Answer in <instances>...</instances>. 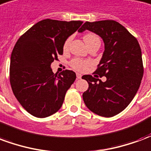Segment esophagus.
Here are the masks:
<instances>
[{"instance_id": "1", "label": "esophagus", "mask_w": 151, "mask_h": 151, "mask_svg": "<svg viewBox=\"0 0 151 151\" xmlns=\"http://www.w3.org/2000/svg\"><path fill=\"white\" fill-rule=\"evenodd\" d=\"M77 78L78 79L82 78V74H81V73H77Z\"/></svg>"}]
</instances>
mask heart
I'll list each match as a JSON object with an SVG mask.
<instances>
[{"mask_svg":"<svg viewBox=\"0 0 151 151\" xmlns=\"http://www.w3.org/2000/svg\"><path fill=\"white\" fill-rule=\"evenodd\" d=\"M84 41L85 43H88V42H91L92 40H99V37L95 34H86L84 35ZM69 42H70V39H67V40L65 41V43H64V49H67L69 45ZM70 65L72 66L73 68L78 71H84L86 69H87V67L89 65V62L87 60H84L79 59V58H75L73 59L70 63Z\"/></svg>","mask_w":151,"mask_h":151,"instance_id":"heart-1","label":"heart"}]
</instances>
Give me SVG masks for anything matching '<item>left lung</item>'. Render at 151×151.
<instances>
[{
  "label": "left lung",
  "instance_id": "left-lung-1",
  "mask_svg": "<svg viewBox=\"0 0 151 151\" xmlns=\"http://www.w3.org/2000/svg\"><path fill=\"white\" fill-rule=\"evenodd\" d=\"M86 30L102 38L104 52L94 73L105 76V82L91 75L82 76L88 90L82 94L86 106L94 113L111 117L127 108L139 89L143 77L142 51L137 40L122 25L113 20L86 22Z\"/></svg>",
  "mask_w": 151,
  "mask_h": 151
}]
</instances>
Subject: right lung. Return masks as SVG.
Returning <instances> with one entry per match:
<instances>
[{"mask_svg": "<svg viewBox=\"0 0 151 151\" xmlns=\"http://www.w3.org/2000/svg\"><path fill=\"white\" fill-rule=\"evenodd\" d=\"M82 21L44 19L18 39L12 52L9 81L18 101L32 116H49L61 108L76 73L65 69L54 73L51 64L63 54L64 43Z\"/></svg>", "mask_w": 151, "mask_h": 151, "instance_id": "1", "label": "right lung"}]
</instances>
